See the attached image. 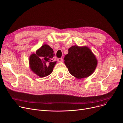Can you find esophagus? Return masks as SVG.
I'll use <instances>...</instances> for the list:
<instances>
[{
	"mask_svg": "<svg viewBox=\"0 0 123 123\" xmlns=\"http://www.w3.org/2000/svg\"><path fill=\"white\" fill-rule=\"evenodd\" d=\"M63 59L62 58H58L57 59V61H58V62H63Z\"/></svg>",
	"mask_w": 123,
	"mask_h": 123,
	"instance_id": "esophagus-1",
	"label": "esophagus"
}]
</instances>
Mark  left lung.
<instances>
[{"label":"left lung","instance_id":"obj_1","mask_svg":"<svg viewBox=\"0 0 123 123\" xmlns=\"http://www.w3.org/2000/svg\"><path fill=\"white\" fill-rule=\"evenodd\" d=\"M64 59L70 73L78 79L91 75L97 65L95 55L87 47H71Z\"/></svg>","mask_w":123,"mask_h":123}]
</instances>
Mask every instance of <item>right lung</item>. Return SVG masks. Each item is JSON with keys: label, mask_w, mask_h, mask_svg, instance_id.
Segmentation results:
<instances>
[{"label": "right lung", "mask_w": 123, "mask_h": 123, "mask_svg": "<svg viewBox=\"0 0 123 123\" xmlns=\"http://www.w3.org/2000/svg\"><path fill=\"white\" fill-rule=\"evenodd\" d=\"M55 56L53 50L49 45L44 44L32 54L29 58L31 69L40 77L50 75L52 72L56 62L53 61Z\"/></svg>", "instance_id": "add662e5"}]
</instances>
